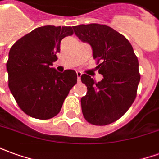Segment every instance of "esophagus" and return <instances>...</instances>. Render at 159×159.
<instances>
[{
    "instance_id": "34e87169",
    "label": "esophagus",
    "mask_w": 159,
    "mask_h": 159,
    "mask_svg": "<svg viewBox=\"0 0 159 159\" xmlns=\"http://www.w3.org/2000/svg\"><path fill=\"white\" fill-rule=\"evenodd\" d=\"M76 76H77V81H81V76H82V72L81 71H76Z\"/></svg>"
}]
</instances>
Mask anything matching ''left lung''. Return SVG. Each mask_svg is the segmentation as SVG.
Returning <instances> with one entry per match:
<instances>
[{"label": "left lung", "mask_w": 159, "mask_h": 159, "mask_svg": "<svg viewBox=\"0 0 159 159\" xmlns=\"http://www.w3.org/2000/svg\"><path fill=\"white\" fill-rule=\"evenodd\" d=\"M81 41L88 42L103 79L96 83L83 74L86 95L81 99L83 117L93 125H107L125 114L136 97L139 62L130 42L109 26L89 24L73 26Z\"/></svg>", "instance_id": "8db88e82"}]
</instances>
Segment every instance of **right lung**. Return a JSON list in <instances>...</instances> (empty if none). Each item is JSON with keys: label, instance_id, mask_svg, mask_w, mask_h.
<instances>
[{"label": "right lung", "instance_id": "1", "mask_svg": "<svg viewBox=\"0 0 159 159\" xmlns=\"http://www.w3.org/2000/svg\"><path fill=\"white\" fill-rule=\"evenodd\" d=\"M72 34L70 26H42L10 49L7 62L9 89L20 109L30 117L46 120L56 116L77 82L75 70L60 73L52 68L61 40Z\"/></svg>", "mask_w": 159, "mask_h": 159}]
</instances>
